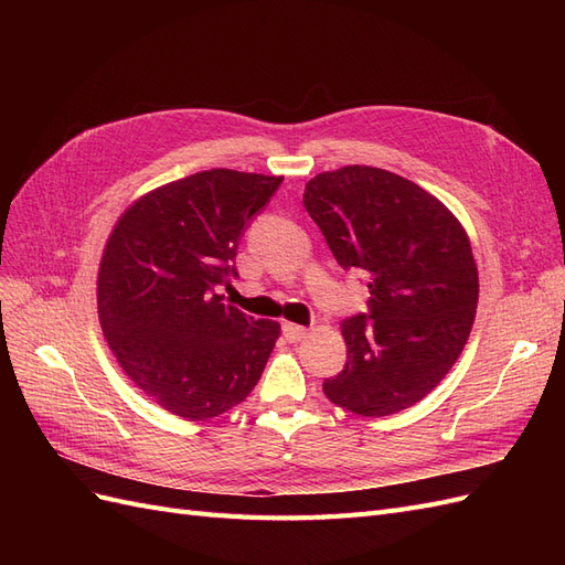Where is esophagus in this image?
<instances>
[{
  "instance_id": "34e87169",
  "label": "esophagus",
  "mask_w": 565,
  "mask_h": 565,
  "mask_svg": "<svg viewBox=\"0 0 565 565\" xmlns=\"http://www.w3.org/2000/svg\"><path fill=\"white\" fill-rule=\"evenodd\" d=\"M282 334L287 341H292L295 344V341H301L306 334H309V330L301 328L297 322H282Z\"/></svg>"
}]
</instances>
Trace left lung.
Masks as SVG:
<instances>
[{
	"label": "left lung",
	"mask_w": 565,
	"mask_h": 565,
	"mask_svg": "<svg viewBox=\"0 0 565 565\" xmlns=\"http://www.w3.org/2000/svg\"><path fill=\"white\" fill-rule=\"evenodd\" d=\"M303 207L339 266L361 268L370 289V311L339 324L349 361L324 396L363 417L413 407L450 372L476 318L465 226L422 185L365 164L316 174Z\"/></svg>",
	"instance_id": "left-lung-1"
}]
</instances>
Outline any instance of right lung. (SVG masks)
<instances>
[{
	"instance_id": "obj_1",
	"label": "right lung",
	"mask_w": 565,
	"mask_h": 565,
	"mask_svg": "<svg viewBox=\"0 0 565 565\" xmlns=\"http://www.w3.org/2000/svg\"><path fill=\"white\" fill-rule=\"evenodd\" d=\"M282 177L210 169L136 198L100 256L96 303L119 367L188 422L224 415L259 382L280 324L224 303L237 241Z\"/></svg>"
}]
</instances>
